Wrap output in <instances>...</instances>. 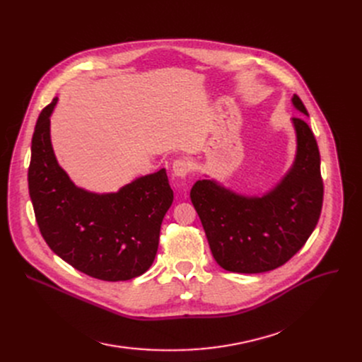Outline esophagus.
Segmentation results:
<instances>
[{
    "instance_id": "obj_1",
    "label": "esophagus",
    "mask_w": 362,
    "mask_h": 362,
    "mask_svg": "<svg viewBox=\"0 0 362 362\" xmlns=\"http://www.w3.org/2000/svg\"><path fill=\"white\" fill-rule=\"evenodd\" d=\"M171 171H173V175L177 176V177H186L189 171H191V163L186 161V160H176L173 163V165H171Z\"/></svg>"
}]
</instances>
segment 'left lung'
Segmentation results:
<instances>
[{"mask_svg":"<svg viewBox=\"0 0 362 362\" xmlns=\"http://www.w3.org/2000/svg\"><path fill=\"white\" fill-rule=\"evenodd\" d=\"M293 107L308 116L298 95ZM295 161L270 191L238 194L214 179L198 180L191 201L220 267L233 273H264L289 261L314 232L322 206L320 151L303 117H293Z\"/></svg>","mask_w":362,"mask_h":362,"instance_id":"1","label":"left lung"}]
</instances>
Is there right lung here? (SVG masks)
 <instances>
[{"mask_svg":"<svg viewBox=\"0 0 362 362\" xmlns=\"http://www.w3.org/2000/svg\"><path fill=\"white\" fill-rule=\"evenodd\" d=\"M54 98L37 117L28 173L36 223L52 252L71 267L105 281L130 280L154 262L163 218L173 202L165 168L141 176L117 192L76 186L51 144Z\"/></svg>","mask_w":362,"mask_h":362,"instance_id":"right-lung-1","label":"right lung"}]
</instances>
